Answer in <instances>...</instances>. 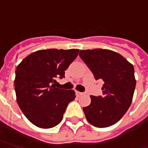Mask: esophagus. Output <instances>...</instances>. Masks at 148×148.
<instances>
[{"label": "esophagus", "mask_w": 148, "mask_h": 148, "mask_svg": "<svg viewBox=\"0 0 148 148\" xmlns=\"http://www.w3.org/2000/svg\"><path fill=\"white\" fill-rule=\"evenodd\" d=\"M76 94H77V96H81V95H84V93H82V92H79V91H77V92H76Z\"/></svg>", "instance_id": "esophagus-1"}]
</instances>
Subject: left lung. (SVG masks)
<instances>
[{
    "mask_svg": "<svg viewBox=\"0 0 148 148\" xmlns=\"http://www.w3.org/2000/svg\"><path fill=\"white\" fill-rule=\"evenodd\" d=\"M79 56L94 74L102 80L103 95H91L83 111L90 124L106 128L116 123L131 105L136 80L134 66L120 54L108 49L80 50Z\"/></svg>",
    "mask_w": 148,
    "mask_h": 148,
    "instance_id": "1",
    "label": "left lung"
}]
</instances>
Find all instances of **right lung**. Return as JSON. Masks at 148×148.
<instances>
[{"instance_id": "right-lung-1", "label": "right lung", "mask_w": 148, "mask_h": 148, "mask_svg": "<svg viewBox=\"0 0 148 148\" xmlns=\"http://www.w3.org/2000/svg\"><path fill=\"white\" fill-rule=\"evenodd\" d=\"M79 49H43L22 60L15 70L14 90L23 114L41 128H53L63 118L68 104L75 99L73 90L55 87L57 78L76 59Z\"/></svg>"}]
</instances>
